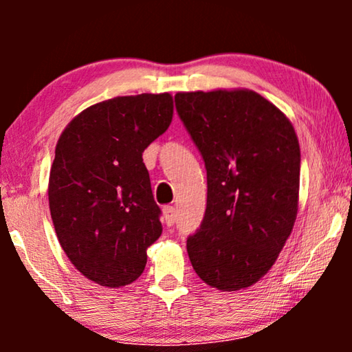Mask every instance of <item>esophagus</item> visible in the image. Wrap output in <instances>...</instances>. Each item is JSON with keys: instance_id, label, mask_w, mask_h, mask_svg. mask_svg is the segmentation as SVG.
Returning a JSON list of instances; mask_svg holds the SVG:
<instances>
[{"instance_id": "34e87169", "label": "esophagus", "mask_w": 352, "mask_h": 352, "mask_svg": "<svg viewBox=\"0 0 352 352\" xmlns=\"http://www.w3.org/2000/svg\"><path fill=\"white\" fill-rule=\"evenodd\" d=\"M163 216H165V221L168 226H173L176 223V210L175 206H165L163 208Z\"/></svg>"}]
</instances>
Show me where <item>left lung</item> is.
<instances>
[{"label":"left lung","mask_w":352,"mask_h":352,"mask_svg":"<svg viewBox=\"0 0 352 352\" xmlns=\"http://www.w3.org/2000/svg\"><path fill=\"white\" fill-rule=\"evenodd\" d=\"M175 100L208 184L204 221L187 239L192 267L221 292L252 287L274 266L296 221L295 128L252 89L177 93Z\"/></svg>","instance_id":"left-lung-1"}]
</instances>
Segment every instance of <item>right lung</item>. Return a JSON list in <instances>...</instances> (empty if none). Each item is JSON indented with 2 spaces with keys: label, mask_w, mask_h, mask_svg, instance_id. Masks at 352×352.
<instances>
[{
  "label": "right lung",
  "mask_w": 352,
  "mask_h": 352,
  "mask_svg": "<svg viewBox=\"0 0 352 352\" xmlns=\"http://www.w3.org/2000/svg\"><path fill=\"white\" fill-rule=\"evenodd\" d=\"M171 120L170 93L118 96L85 109L57 141L47 186L52 223L72 264L99 285L136 280L162 235L142 152Z\"/></svg>",
  "instance_id": "right-lung-1"
}]
</instances>
